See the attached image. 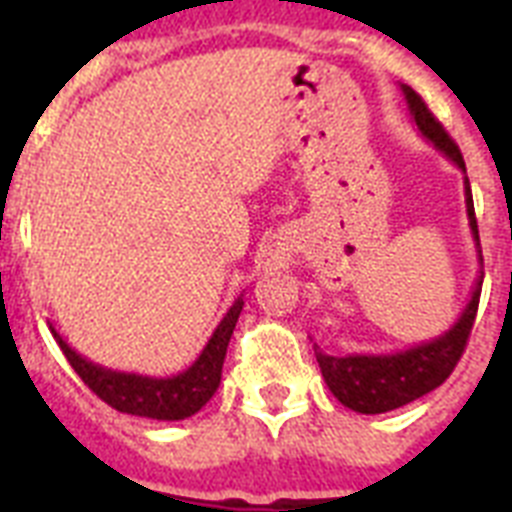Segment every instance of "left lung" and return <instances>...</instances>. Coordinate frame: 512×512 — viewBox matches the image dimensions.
<instances>
[{"mask_svg":"<svg viewBox=\"0 0 512 512\" xmlns=\"http://www.w3.org/2000/svg\"><path fill=\"white\" fill-rule=\"evenodd\" d=\"M401 92H404L409 116L417 124L422 138L433 143L465 175V162H462L460 148L446 135L441 122L430 114L428 106L422 103V98L412 87L401 84ZM465 207H468L470 233H473V241H476L478 263L484 268L468 175H465ZM481 284H484V271L476 279L473 295H470L465 311L460 313V319L454 321L444 335L433 337L428 342H420V345H412V348L396 350V353H348V356H329V353H324L316 345V361H319L321 374H324V380H327L329 390L335 393L337 401L358 414H382L390 412V409H398V406L412 404V401L422 398L430 390H436L454 372L462 350L468 345L470 329H473V321H476Z\"/></svg>","mask_w":512,"mask_h":512,"instance_id":"1","label":"left lung"}]
</instances>
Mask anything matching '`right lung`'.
<instances>
[{"label":"right lung","mask_w":512,"mask_h":512,"mask_svg":"<svg viewBox=\"0 0 512 512\" xmlns=\"http://www.w3.org/2000/svg\"><path fill=\"white\" fill-rule=\"evenodd\" d=\"M241 308H244V295L233 300V305L228 308L223 321L217 324L199 358L185 372L172 374V377H146V374L106 369V366L84 358L82 353H76L55 332V327L50 329L55 340H58L60 350H63V356L68 358V364L74 366V372L108 406H114L116 412L135 414V417L172 422L196 414L209 398L215 396L217 385H220V374H223L225 350H228Z\"/></svg>","instance_id":"obj_1"}]
</instances>
